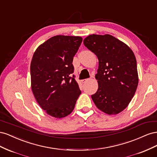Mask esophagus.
Instances as JSON below:
<instances>
[{"instance_id": "esophagus-1", "label": "esophagus", "mask_w": 157, "mask_h": 157, "mask_svg": "<svg viewBox=\"0 0 157 157\" xmlns=\"http://www.w3.org/2000/svg\"><path fill=\"white\" fill-rule=\"evenodd\" d=\"M90 80V78H86V79H84V80H82V84H85V83H86L88 81H89Z\"/></svg>"}]
</instances>
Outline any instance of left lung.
<instances>
[{
	"instance_id": "left-lung-1",
	"label": "left lung",
	"mask_w": 157,
	"mask_h": 157,
	"mask_svg": "<svg viewBox=\"0 0 157 157\" xmlns=\"http://www.w3.org/2000/svg\"><path fill=\"white\" fill-rule=\"evenodd\" d=\"M84 44L96 55L98 89L92 95L96 107L108 115L122 111L134 97L138 84L137 61L132 50L110 35H90Z\"/></svg>"
}]
</instances>
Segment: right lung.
<instances>
[{
	"mask_svg": "<svg viewBox=\"0 0 157 157\" xmlns=\"http://www.w3.org/2000/svg\"><path fill=\"white\" fill-rule=\"evenodd\" d=\"M82 41L80 36H54L33 54L32 91L40 107L52 117L61 118L69 115L81 94L72 74L73 57Z\"/></svg>",
	"mask_w": 157,
	"mask_h": 157,
	"instance_id": "right-lung-1",
	"label": "right lung"
}]
</instances>
